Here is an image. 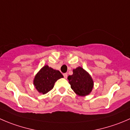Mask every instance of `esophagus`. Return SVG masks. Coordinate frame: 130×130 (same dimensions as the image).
Returning a JSON list of instances; mask_svg holds the SVG:
<instances>
[{
  "instance_id": "34e87169",
  "label": "esophagus",
  "mask_w": 130,
  "mask_h": 130,
  "mask_svg": "<svg viewBox=\"0 0 130 130\" xmlns=\"http://www.w3.org/2000/svg\"><path fill=\"white\" fill-rule=\"evenodd\" d=\"M63 77H64V78L67 79V73H64Z\"/></svg>"
}]
</instances>
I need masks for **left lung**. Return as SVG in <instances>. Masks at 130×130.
<instances>
[{
    "instance_id": "8db88e82",
    "label": "left lung",
    "mask_w": 130,
    "mask_h": 130,
    "mask_svg": "<svg viewBox=\"0 0 130 130\" xmlns=\"http://www.w3.org/2000/svg\"><path fill=\"white\" fill-rule=\"evenodd\" d=\"M68 80L72 89L79 96H86L91 91L93 81L91 77L83 68L73 70V74L69 75Z\"/></svg>"
}]
</instances>
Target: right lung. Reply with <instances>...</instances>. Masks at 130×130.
Wrapping results in <instances>:
<instances>
[{"label":"right lung","instance_id":"right-lung-1","mask_svg":"<svg viewBox=\"0 0 130 130\" xmlns=\"http://www.w3.org/2000/svg\"><path fill=\"white\" fill-rule=\"evenodd\" d=\"M63 77L60 71L46 65L36 75L34 84L39 93L46 94L53 88L55 82Z\"/></svg>","mask_w":130,"mask_h":130}]
</instances>
